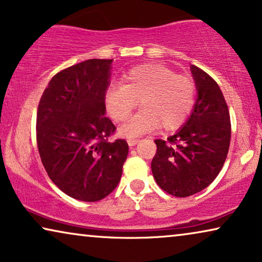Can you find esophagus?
<instances>
[{"instance_id":"obj_1","label":"esophagus","mask_w":262,"mask_h":262,"mask_svg":"<svg viewBox=\"0 0 262 262\" xmlns=\"http://www.w3.org/2000/svg\"><path fill=\"white\" fill-rule=\"evenodd\" d=\"M138 143V139L137 138H130V139H127V144L130 145V146H135L136 144H137Z\"/></svg>"}]
</instances>
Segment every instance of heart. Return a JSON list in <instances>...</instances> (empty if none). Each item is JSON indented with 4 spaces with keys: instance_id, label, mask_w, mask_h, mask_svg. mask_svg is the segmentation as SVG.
Wrapping results in <instances>:
<instances>
[{
    "instance_id": "heart-1",
    "label": "heart",
    "mask_w": 262,
    "mask_h": 262,
    "mask_svg": "<svg viewBox=\"0 0 262 262\" xmlns=\"http://www.w3.org/2000/svg\"><path fill=\"white\" fill-rule=\"evenodd\" d=\"M194 81L161 64H144L128 70L124 83H112L105 93L108 116L125 121L141 101L143 110L120 128V135L132 138L161 125L170 131L181 126L195 103Z\"/></svg>"
}]
</instances>
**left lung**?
Segmentation results:
<instances>
[{
  "label": "left lung",
  "instance_id": "1",
  "mask_svg": "<svg viewBox=\"0 0 262 262\" xmlns=\"http://www.w3.org/2000/svg\"><path fill=\"white\" fill-rule=\"evenodd\" d=\"M198 91L191 117L177 134L156 139L152 175L164 192L179 198L206 188L223 167L231 138L230 114L217 82L191 66Z\"/></svg>",
  "mask_w": 262,
  "mask_h": 262
}]
</instances>
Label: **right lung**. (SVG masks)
I'll list each match as a JSON object with an SVG mask.
<instances>
[{
    "label": "right lung",
    "instance_id": "obj_1",
    "mask_svg": "<svg viewBox=\"0 0 262 262\" xmlns=\"http://www.w3.org/2000/svg\"><path fill=\"white\" fill-rule=\"evenodd\" d=\"M111 64L88 59L60 70L38 106L42 166L60 191L82 202H98L114 191L128 154L125 139H108L117 128L105 116Z\"/></svg>",
    "mask_w": 262,
    "mask_h": 262
}]
</instances>
